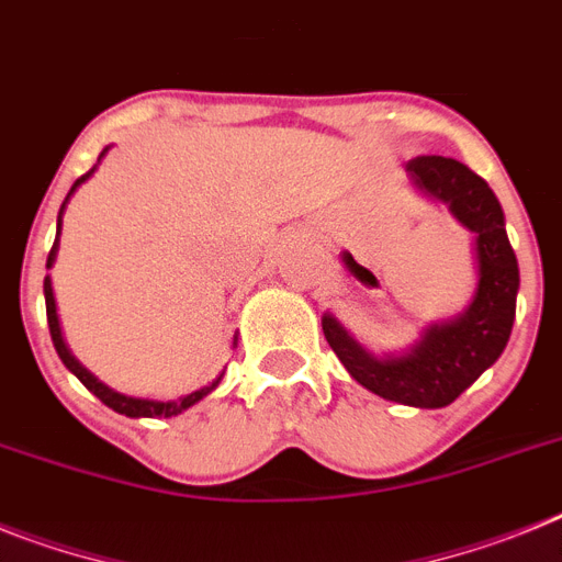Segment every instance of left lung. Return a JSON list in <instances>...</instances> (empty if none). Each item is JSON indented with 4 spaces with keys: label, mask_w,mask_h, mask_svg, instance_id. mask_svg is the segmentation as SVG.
<instances>
[{
    "label": "left lung",
    "mask_w": 562,
    "mask_h": 562,
    "mask_svg": "<svg viewBox=\"0 0 562 562\" xmlns=\"http://www.w3.org/2000/svg\"><path fill=\"white\" fill-rule=\"evenodd\" d=\"M408 173L426 193L442 200L451 214L477 234L480 280L463 317L431 325L403 357L376 360L348 337L334 317H323L328 346L348 374L369 391L414 408L454 403L506 348L512 337L520 268L508 243L497 196L483 177L451 157H414Z\"/></svg>",
    "instance_id": "8db88e82"
}]
</instances>
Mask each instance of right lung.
<instances>
[{"mask_svg": "<svg viewBox=\"0 0 562 562\" xmlns=\"http://www.w3.org/2000/svg\"><path fill=\"white\" fill-rule=\"evenodd\" d=\"M108 150V148H105ZM102 150V154H105ZM102 154H99V159H102ZM93 168L88 173H82V177L74 182V188H70V193L77 191L79 186H82L85 179L91 177ZM68 193V196H70ZM68 196H65V202H68ZM65 202H63V209H59V220H56V228H63V211H65ZM56 245H59V231H56V243L54 248H50L48 254V268L54 266V259H56ZM45 308H48V328H50V339H54V348L56 353H59V360L68 366V371H74V374L79 376V383L85 385V389L91 391V394H97L102 403L108 405V408H113V412H120L125 414V417H173V414L179 412H186V408H191L193 403H200L205 394H211V391L216 389V383H220V376H216L214 383L205 385V389L200 391H193V394H188V397H179V400H171V403H157V400H136V397H125V394H116V391H111L108 385H102L97 380V376H91L88 371L79 366L74 357H70L68 346H65V339H63V331H59V319H56V303H54V289H50V277H45Z\"/></svg>", "mask_w": 562, "mask_h": 562, "instance_id": "obj_1", "label": "right lung"}]
</instances>
